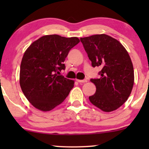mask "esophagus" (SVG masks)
Returning a JSON list of instances; mask_svg holds the SVG:
<instances>
[{
	"label": "esophagus",
	"instance_id": "obj_1",
	"mask_svg": "<svg viewBox=\"0 0 149 149\" xmlns=\"http://www.w3.org/2000/svg\"><path fill=\"white\" fill-rule=\"evenodd\" d=\"M77 82L79 83H86L87 82V79H83V80H77Z\"/></svg>",
	"mask_w": 149,
	"mask_h": 149
}]
</instances>
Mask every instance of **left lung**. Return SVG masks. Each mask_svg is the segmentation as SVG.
Wrapping results in <instances>:
<instances>
[{
	"mask_svg": "<svg viewBox=\"0 0 149 149\" xmlns=\"http://www.w3.org/2000/svg\"><path fill=\"white\" fill-rule=\"evenodd\" d=\"M93 67L99 66V79H91L96 91L89 97L95 107L104 112L117 109L127 101L134 83L131 58L119 41L107 34L81 38Z\"/></svg>",
	"mask_w": 149,
	"mask_h": 149,
	"instance_id": "obj_1",
	"label": "left lung"
}]
</instances>
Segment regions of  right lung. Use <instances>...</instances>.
Instances as JSON below:
<instances>
[{
	"label": "right lung",
	"instance_id": "obj_1",
	"mask_svg": "<svg viewBox=\"0 0 149 149\" xmlns=\"http://www.w3.org/2000/svg\"><path fill=\"white\" fill-rule=\"evenodd\" d=\"M77 37L57 34L42 36L24 53L19 73V84L32 105L49 111L60 104L74 87V81L60 74L68 52L79 43Z\"/></svg>",
	"mask_w": 149,
	"mask_h": 149
}]
</instances>
